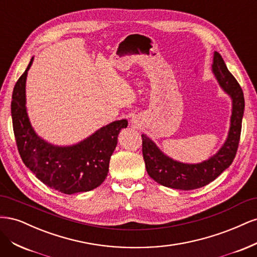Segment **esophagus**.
<instances>
[{
	"instance_id": "obj_1",
	"label": "esophagus",
	"mask_w": 257,
	"mask_h": 257,
	"mask_svg": "<svg viewBox=\"0 0 257 257\" xmlns=\"http://www.w3.org/2000/svg\"><path fill=\"white\" fill-rule=\"evenodd\" d=\"M134 123H135V122H134Z\"/></svg>"
}]
</instances>
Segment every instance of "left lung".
Listing matches in <instances>:
<instances>
[{
  "label": "left lung",
  "mask_w": 257,
  "mask_h": 257,
  "mask_svg": "<svg viewBox=\"0 0 257 257\" xmlns=\"http://www.w3.org/2000/svg\"><path fill=\"white\" fill-rule=\"evenodd\" d=\"M212 72L220 87L230 96L232 103L228 136L213 157L197 164L178 162L163 153L149 137L142 135L147 173L154 181L167 188L183 191L199 189L219 177L230 166L236 157L244 110L243 92L225 65L221 54L216 51L213 54Z\"/></svg>",
  "instance_id": "left-lung-1"
}]
</instances>
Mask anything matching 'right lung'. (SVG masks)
Segmentation results:
<instances>
[{"mask_svg": "<svg viewBox=\"0 0 257 257\" xmlns=\"http://www.w3.org/2000/svg\"><path fill=\"white\" fill-rule=\"evenodd\" d=\"M33 59L15 84L12 97L14 134L22 162L38 180L61 193L71 195L95 189L107 177L118 135L127 121H113L73 146L44 141L31 125L26 107V81Z\"/></svg>", "mask_w": 257, "mask_h": 257, "instance_id": "add662e5", "label": "right lung"}]
</instances>
